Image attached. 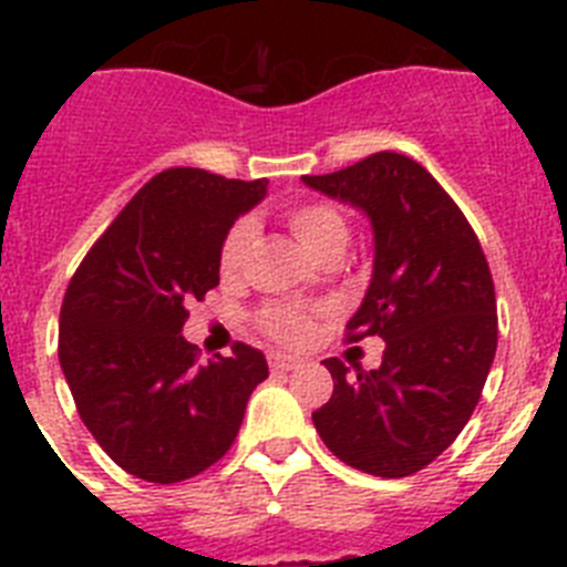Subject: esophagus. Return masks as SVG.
I'll return each mask as SVG.
<instances>
[{
	"mask_svg": "<svg viewBox=\"0 0 567 567\" xmlns=\"http://www.w3.org/2000/svg\"><path fill=\"white\" fill-rule=\"evenodd\" d=\"M300 363H303V360L295 358V354H280V352L269 354V365H272L275 372H292V369H298Z\"/></svg>",
	"mask_w": 567,
	"mask_h": 567,
	"instance_id": "obj_1",
	"label": "esophagus"
}]
</instances>
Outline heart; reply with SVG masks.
Wrapping results in <instances>:
<instances>
[{
	"label": "heart",
	"instance_id": "heart-1",
	"mask_svg": "<svg viewBox=\"0 0 567 567\" xmlns=\"http://www.w3.org/2000/svg\"><path fill=\"white\" fill-rule=\"evenodd\" d=\"M284 218H287V227L292 229L295 238L300 240V247L320 260L334 258V255L343 252L346 240H349V224H346L343 213L329 202H318V198L298 202L292 207H287ZM252 240L255 224L249 218H240V221H235L227 229V235L221 240V249H218V269H221L224 278L233 280L244 272L249 249H252ZM315 318H318V309L315 307L267 303L258 312V327L260 332L269 334L278 343L300 346L312 338Z\"/></svg>",
	"mask_w": 567,
	"mask_h": 567
}]
</instances>
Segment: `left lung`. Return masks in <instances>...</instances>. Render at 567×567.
<instances>
[{"mask_svg":"<svg viewBox=\"0 0 567 567\" xmlns=\"http://www.w3.org/2000/svg\"><path fill=\"white\" fill-rule=\"evenodd\" d=\"M303 182L369 215L374 272L346 343L385 340L380 369L358 378L323 360L334 392L315 429L346 465L409 477L457 440L483 394L497 352L488 260L452 195L409 155L385 150Z\"/></svg>","mask_w":567,"mask_h":567,"instance_id":"left-lung-1","label":"left lung"}]
</instances>
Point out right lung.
I'll use <instances>...</instances> for the list:
<instances>
[{"instance_id": "1", "label": "right lung", "mask_w": 567, "mask_h": 567, "mask_svg": "<svg viewBox=\"0 0 567 567\" xmlns=\"http://www.w3.org/2000/svg\"><path fill=\"white\" fill-rule=\"evenodd\" d=\"M198 167L153 175L90 247L62 300L59 363L79 417L115 465L182 483L229 452L267 358L247 343L198 363L189 300L218 287V249L267 195Z\"/></svg>"}]
</instances>
